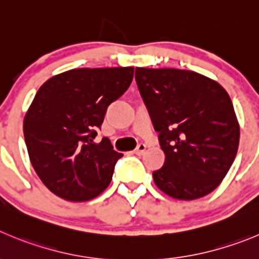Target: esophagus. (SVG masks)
Returning a JSON list of instances; mask_svg holds the SVG:
<instances>
[{
    "label": "esophagus",
    "instance_id": "obj_1",
    "mask_svg": "<svg viewBox=\"0 0 259 259\" xmlns=\"http://www.w3.org/2000/svg\"><path fill=\"white\" fill-rule=\"evenodd\" d=\"M146 149H147L146 144H139V146H138L137 148L134 149V153H135V154H143Z\"/></svg>",
    "mask_w": 259,
    "mask_h": 259
}]
</instances>
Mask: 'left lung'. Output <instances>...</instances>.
Instances as JSON below:
<instances>
[{"label": "left lung", "mask_w": 259, "mask_h": 259, "mask_svg": "<svg viewBox=\"0 0 259 259\" xmlns=\"http://www.w3.org/2000/svg\"><path fill=\"white\" fill-rule=\"evenodd\" d=\"M135 80L165 153L154 184L180 200L213 192L233 165L240 138L228 92L190 70L137 67Z\"/></svg>", "instance_id": "1"}]
</instances>
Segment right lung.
Masks as SVG:
<instances>
[{
    "label": "right lung",
    "instance_id": "add662e5",
    "mask_svg": "<svg viewBox=\"0 0 259 259\" xmlns=\"http://www.w3.org/2000/svg\"><path fill=\"white\" fill-rule=\"evenodd\" d=\"M134 67H81L42 84L24 117L29 158L43 184L57 197L87 202L110 185L122 153L96 129L111 102L126 92Z\"/></svg>",
    "mask_w": 259,
    "mask_h": 259
}]
</instances>
